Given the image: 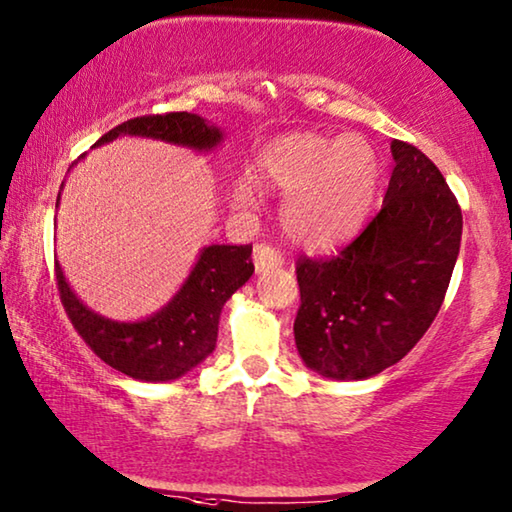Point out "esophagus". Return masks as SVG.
I'll return each instance as SVG.
<instances>
[{
	"mask_svg": "<svg viewBox=\"0 0 512 512\" xmlns=\"http://www.w3.org/2000/svg\"><path fill=\"white\" fill-rule=\"evenodd\" d=\"M281 263H284V258H281V251L274 249L272 244H256L254 247V265H256V272H268L274 268H281Z\"/></svg>",
	"mask_w": 512,
	"mask_h": 512,
	"instance_id": "1",
	"label": "esophagus"
}]
</instances>
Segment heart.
Returning <instances> with one entry per match:
<instances>
[{"label":"heart","mask_w":512,"mask_h":512,"mask_svg":"<svg viewBox=\"0 0 512 512\" xmlns=\"http://www.w3.org/2000/svg\"><path fill=\"white\" fill-rule=\"evenodd\" d=\"M251 175L258 187L288 191L281 214L295 242L330 247L367 219L379 189L381 159L362 136L330 138L316 131H293L263 147ZM233 201L249 207L254 187L235 182Z\"/></svg>","instance_id":"b5f03b06"}]
</instances>
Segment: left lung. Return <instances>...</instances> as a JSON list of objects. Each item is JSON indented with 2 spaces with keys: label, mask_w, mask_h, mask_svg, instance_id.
Masks as SVG:
<instances>
[{
  "label": "left lung",
  "mask_w": 512,
  "mask_h": 512,
  "mask_svg": "<svg viewBox=\"0 0 512 512\" xmlns=\"http://www.w3.org/2000/svg\"><path fill=\"white\" fill-rule=\"evenodd\" d=\"M381 210L328 258L295 263L300 358L337 381H360L395 365L439 314L462 242V210L441 170L404 140Z\"/></svg>",
  "instance_id": "1"
}]
</instances>
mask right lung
Segmentation results:
<instances>
[{"instance_id":"add662e5","label":"right lung","mask_w":512,"mask_h":512,"mask_svg":"<svg viewBox=\"0 0 512 512\" xmlns=\"http://www.w3.org/2000/svg\"><path fill=\"white\" fill-rule=\"evenodd\" d=\"M117 136L157 138L198 152L221 143L219 127L191 113L133 117L103 133L96 145L110 143ZM55 274L66 316L106 365L138 381H173L201 365L214 351L221 307L254 274V263L251 244L205 247L175 298L154 316L136 323L94 314L66 284L59 263H55Z\"/></svg>"}]
</instances>
